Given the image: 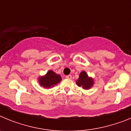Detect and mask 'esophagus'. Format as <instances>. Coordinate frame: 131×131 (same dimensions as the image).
I'll use <instances>...</instances> for the list:
<instances>
[{"instance_id":"esophagus-1","label":"esophagus","mask_w":131,"mask_h":131,"mask_svg":"<svg viewBox=\"0 0 131 131\" xmlns=\"http://www.w3.org/2000/svg\"><path fill=\"white\" fill-rule=\"evenodd\" d=\"M66 79H71L72 78V77H71V75H66Z\"/></svg>"}]
</instances>
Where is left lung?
<instances>
[{
	"label": "left lung",
	"mask_w": 131,
	"mask_h": 131,
	"mask_svg": "<svg viewBox=\"0 0 131 131\" xmlns=\"http://www.w3.org/2000/svg\"><path fill=\"white\" fill-rule=\"evenodd\" d=\"M94 79L89 77L85 71H82L79 75L78 79L76 80V84L78 86H81L84 90H89L93 86Z\"/></svg>",
	"instance_id": "obj_1"
}]
</instances>
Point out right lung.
Wrapping results in <instances>:
<instances>
[{
    "label": "right lung",
    "instance_id": "add662e5",
    "mask_svg": "<svg viewBox=\"0 0 131 131\" xmlns=\"http://www.w3.org/2000/svg\"><path fill=\"white\" fill-rule=\"evenodd\" d=\"M62 81L60 75L57 74L52 70H49L47 73L38 77V82L40 86L45 89H50Z\"/></svg>",
    "mask_w": 131,
    "mask_h": 131
}]
</instances>
